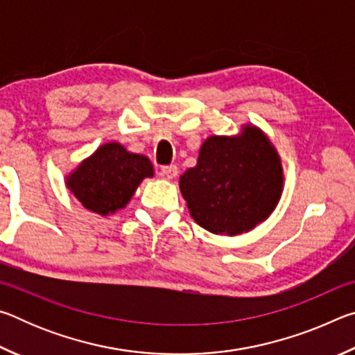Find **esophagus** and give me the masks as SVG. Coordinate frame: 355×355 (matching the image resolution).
I'll list each match as a JSON object with an SVG mask.
<instances>
[{
    "label": "esophagus",
    "mask_w": 355,
    "mask_h": 355,
    "mask_svg": "<svg viewBox=\"0 0 355 355\" xmlns=\"http://www.w3.org/2000/svg\"><path fill=\"white\" fill-rule=\"evenodd\" d=\"M161 173H163V175L167 177V178H175L177 173H178V167L175 164L163 166V167H161Z\"/></svg>",
    "instance_id": "esophagus-1"
}]
</instances>
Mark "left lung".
<instances>
[{"mask_svg":"<svg viewBox=\"0 0 355 355\" xmlns=\"http://www.w3.org/2000/svg\"><path fill=\"white\" fill-rule=\"evenodd\" d=\"M282 188L279 155L252 125L239 136L208 137L197 166L180 177L192 219L216 235H239L268 219Z\"/></svg>","mask_w":355,"mask_h":355,"instance_id":"obj_1","label":"left lung"}]
</instances>
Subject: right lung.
Returning <instances> with one entry per match:
<instances>
[{
	"label": "right lung",
	"mask_w": 355,
	"mask_h": 355,
	"mask_svg": "<svg viewBox=\"0 0 355 355\" xmlns=\"http://www.w3.org/2000/svg\"><path fill=\"white\" fill-rule=\"evenodd\" d=\"M146 177H153L147 156L130 153L120 144L110 142L70 173L67 188L84 208L107 216L127 205Z\"/></svg>",
	"instance_id": "1"
}]
</instances>
